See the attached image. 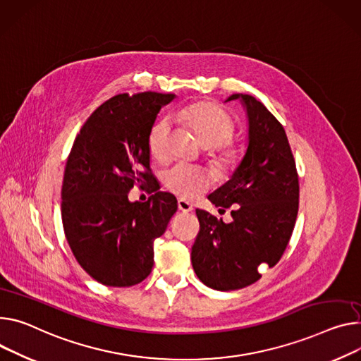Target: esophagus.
Instances as JSON below:
<instances>
[{"mask_svg":"<svg viewBox=\"0 0 361 361\" xmlns=\"http://www.w3.org/2000/svg\"><path fill=\"white\" fill-rule=\"evenodd\" d=\"M178 208H179V211L183 212V214H188V212H190V211L193 209L192 204H189V202L185 201V200H179V201H178Z\"/></svg>","mask_w":361,"mask_h":361,"instance_id":"obj_1","label":"esophagus"}]
</instances>
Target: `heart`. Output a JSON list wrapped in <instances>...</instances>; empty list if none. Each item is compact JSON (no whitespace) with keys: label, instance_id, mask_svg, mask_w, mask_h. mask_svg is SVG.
<instances>
[{"label":"heart","instance_id":"heart-1","mask_svg":"<svg viewBox=\"0 0 361 361\" xmlns=\"http://www.w3.org/2000/svg\"><path fill=\"white\" fill-rule=\"evenodd\" d=\"M178 118L186 123L204 147L208 149L212 164L221 172L231 171L238 161L237 150L228 143L234 134V123L223 108L211 102H200L182 108ZM171 121L157 118L149 133V150L153 159L164 160L168 156V137ZM164 188L183 200H193L212 185L211 175L198 166L176 163L161 173Z\"/></svg>","mask_w":361,"mask_h":361}]
</instances>
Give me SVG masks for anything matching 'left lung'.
I'll list each match as a JSON object with an SVG mask.
<instances>
[{
    "label": "left lung",
    "instance_id": "left-lung-1",
    "mask_svg": "<svg viewBox=\"0 0 361 361\" xmlns=\"http://www.w3.org/2000/svg\"><path fill=\"white\" fill-rule=\"evenodd\" d=\"M240 99L248 121L245 153L230 180L208 195L231 223L197 209L200 233L192 245V267L215 290H235L257 282L263 266L281 260L299 207L295 159L282 124L255 97Z\"/></svg>",
    "mask_w": 361,
    "mask_h": 361
}]
</instances>
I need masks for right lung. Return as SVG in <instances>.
<instances>
[{
    "mask_svg": "<svg viewBox=\"0 0 361 361\" xmlns=\"http://www.w3.org/2000/svg\"><path fill=\"white\" fill-rule=\"evenodd\" d=\"M175 94H120L98 106L76 135L62 185V223L71 250L92 279L114 288L140 283L153 267V243L178 201L150 186L146 202L128 201L150 183L149 133Z\"/></svg>",
    "mask_w": 361,
    "mask_h": 361,
    "instance_id": "obj_1",
    "label": "right lung"
}]
</instances>
